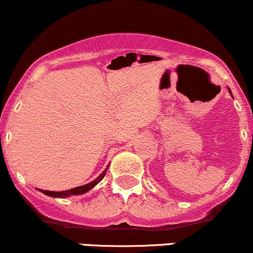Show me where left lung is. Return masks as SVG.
Returning <instances> with one entry per match:
<instances>
[{"label": "left lung", "instance_id": "obj_1", "mask_svg": "<svg viewBox=\"0 0 253 253\" xmlns=\"http://www.w3.org/2000/svg\"><path fill=\"white\" fill-rule=\"evenodd\" d=\"M228 90H229V89H228ZM229 92H231V90H229Z\"/></svg>", "mask_w": 253, "mask_h": 253}]
</instances>
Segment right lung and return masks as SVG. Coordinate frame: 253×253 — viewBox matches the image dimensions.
Here are the masks:
<instances>
[{
    "mask_svg": "<svg viewBox=\"0 0 253 253\" xmlns=\"http://www.w3.org/2000/svg\"><path fill=\"white\" fill-rule=\"evenodd\" d=\"M107 169H108V167H107L106 169H104L103 172L101 173V175L98 176L97 178L95 179V181L90 182V183H88V184H85V185H81V187L72 188V189L65 190V191H50V190H42V189H40V191L45 194V195H48V196H52V197H68V196H70V195H80V194L86 193V191L91 189V188H94L98 182L102 181L103 177L106 176Z\"/></svg>",
    "mask_w": 253,
    "mask_h": 253,
    "instance_id": "add662e5",
    "label": "right lung"
}]
</instances>
